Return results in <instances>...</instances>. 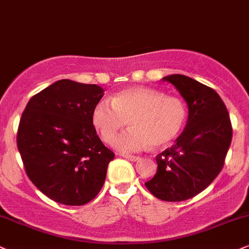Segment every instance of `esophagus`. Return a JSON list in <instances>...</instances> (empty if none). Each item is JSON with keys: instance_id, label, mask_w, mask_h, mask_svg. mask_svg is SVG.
Here are the masks:
<instances>
[{"instance_id": "1", "label": "esophagus", "mask_w": 249, "mask_h": 249, "mask_svg": "<svg viewBox=\"0 0 249 249\" xmlns=\"http://www.w3.org/2000/svg\"><path fill=\"white\" fill-rule=\"evenodd\" d=\"M123 157L128 160V161H131V162H137L140 160L139 156H133V155H123Z\"/></svg>"}]
</instances>
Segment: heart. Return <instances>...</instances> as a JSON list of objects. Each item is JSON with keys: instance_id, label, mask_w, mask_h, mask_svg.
Returning a JSON list of instances; mask_svg holds the SVG:
<instances>
[{"instance_id": "heart-1", "label": "heart", "mask_w": 249, "mask_h": 249, "mask_svg": "<svg viewBox=\"0 0 249 249\" xmlns=\"http://www.w3.org/2000/svg\"><path fill=\"white\" fill-rule=\"evenodd\" d=\"M187 118L185 103L148 87L123 89L108 100H101L93 110V124L106 142L111 143L127 122L130 130L116 140L123 153L139 152L148 146L161 148L180 134Z\"/></svg>"}]
</instances>
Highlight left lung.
Instances as JSON below:
<instances>
[{
  "label": "left lung",
  "mask_w": 249,
  "mask_h": 249,
  "mask_svg": "<svg viewBox=\"0 0 249 249\" xmlns=\"http://www.w3.org/2000/svg\"><path fill=\"white\" fill-rule=\"evenodd\" d=\"M162 80L174 85L186 101L188 117L174 146L156 156V174L144 185L157 199L178 202L199 194L221 172L232 126L224 102L213 88L182 74Z\"/></svg>",
  "instance_id": "obj_1"
}]
</instances>
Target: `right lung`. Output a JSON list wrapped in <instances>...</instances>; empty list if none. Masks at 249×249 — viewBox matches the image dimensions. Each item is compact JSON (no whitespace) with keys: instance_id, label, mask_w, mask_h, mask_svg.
<instances>
[{"instance_id":"add662e5","label":"right lung","mask_w":249,"mask_h":249,"mask_svg":"<svg viewBox=\"0 0 249 249\" xmlns=\"http://www.w3.org/2000/svg\"><path fill=\"white\" fill-rule=\"evenodd\" d=\"M103 95L97 85L62 79L36 94L21 115L17 146L26 174L55 202L83 206L105 184L115 154L92 119Z\"/></svg>"}]
</instances>
